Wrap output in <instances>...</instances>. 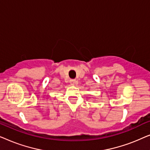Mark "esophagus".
<instances>
[{
    "instance_id": "obj_1",
    "label": "esophagus",
    "mask_w": 150,
    "mask_h": 150,
    "mask_svg": "<svg viewBox=\"0 0 150 150\" xmlns=\"http://www.w3.org/2000/svg\"><path fill=\"white\" fill-rule=\"evenodd\" d=\"M77 83V81H76L75 79H71V80H70V84L71 85H74L76 83Z\"/></svg>"
}]
</instances>
